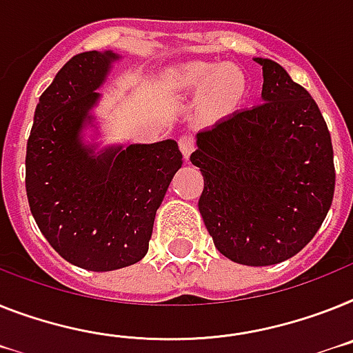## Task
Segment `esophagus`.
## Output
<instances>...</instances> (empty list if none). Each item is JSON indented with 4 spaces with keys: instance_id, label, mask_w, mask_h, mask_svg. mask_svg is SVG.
I'll return each mask as SVG.
<instances>
[{
    "instance_id": "esophagus-1",
    "label": "esophagus",
    "mask_w": 353,
    "mask_h": 353,
    "mask_svg": "<svg viewBox=\"0 0 353 353\" xmlns=\"http://www.w3.org/2000/svg\"><path fill=\"white\" fill-rule=\"evenodd\" d=\"M179 149H181V152H183V156H185V159H190V154L194 152V149H195L194 136H192V134H183L181 138H179Z\"/></svg>"
}]
</instances>
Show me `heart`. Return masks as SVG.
Instances as JSON below:
<instances>
[{
  "label": "heart",
  "mask_w": 353,
  "mask_h": 353,
  "mask_svg": "<svg viewBox=\"0 0 353 353\" xmlns=\"http://www.w3.org/2000/svg\"><path fill=\"white\" fill-rule=\"evenodd\" d=\"M167 82L174 90H203V105L210 112H226L244 99V71L235 64L190 61L167 71Z\"/></svg>",
  "instance_id": "heart-1"
}]
</instances>
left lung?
Listing matches in <instances>:
<instances>
[{
    "label": "left lung",
    "instance_id": "left-lung-1",
    "mask_svg": "<svg viewBox=\"0 0 353 353\" xmlns=\"http://www.w3.org/2000/svg\"><path fill=\"white\" fill-rule=\"evenodd\" d=\"M262 103L197 132L199 212L213 244L242 265H272L300 253L327 217L336 170L328 127L309 91L271 59Z\"/></svg>",
    "mask_w": 353,
    "mask_h": 353
}]
</instances>
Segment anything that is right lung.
Wrapping results in <instances>:
<instances>
[{"label": "right lung", "instance_id": "obj_1", "mask_svg": "<svg viewBox=\"0 0 353 353\" xmlns=\"http://www.w3.org/2000/svg\"><path fill=\"white\" fill-rule=\"evenodd\" d=\"M120 55L84 52L61 68L35 108L26 145V195L41 233L77 268L114 271L140 262L154 217L183 165L177 141L88 143L100 85Z\"/></svg>", "mask_w": 353, "mask_h": 353}]
</instances>
